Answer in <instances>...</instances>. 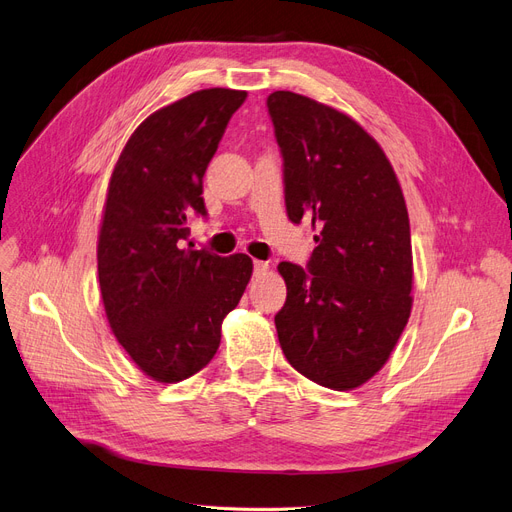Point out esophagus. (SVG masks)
<instances>
[{"instance_id": "esophagus-1", "label": "esophagus", "mask_w": 512, "mask_h": 512, "mask_svg": "<svg viewBox=\"0 0 512 512\" xmlns=\"http://www.w3.org/2000/svg\"><path fill=\"white\" fill-rule=\"evenodd\" d=\"M253 270H255V274L266 272V270H268V261H259V259H255V261H253Z\"/></svg>"}]
</instances>
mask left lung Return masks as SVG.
I'll return each instance as SVG.
<instances>
[{
	"label": "left lung",
	"mask_w": 512,
	"mask_h": 512,
	"mask_svg": "<svg viewBox=\"0 0 512 512\" xmlns=\"http://www.w3.org/2000/svg\"><path fill=\"white\" fill-rule=\"evenodd\" d=\"M291 223L316 230L308 266L282 261L280 348L308 380L352 390L384 367L411 312V232L401 185L346 113L289 90L268 97Z\"/></svg>",
	"instance_id": "1"
}]
</instances>
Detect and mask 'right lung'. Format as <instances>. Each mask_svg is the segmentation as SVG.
<instances>
[{"mask_svg": "<svg viewBox=\"0 0 512 512\" xmlns=\"http://www.w3.org/2000/svg\"><path fill=\"white\" fill-rule=\"evenodd\" d=\"M244 90L208 88L158 109L113 168L99 234V285L109 327L156 382L211 363L221 323L249 285L253 261L181 249L187 221L206 219L202 177Z\"/></svg>", "mask_w": 512, "mask_h": 512, "instance_id": "right-lung-1", "label": "right lung"}]
</instances>
